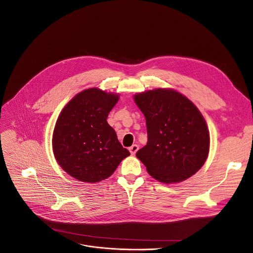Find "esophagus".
<instances>
[{"label": "esophagus", "instance_id": "obj_1", "mask_svg": "<svg viewBox=\"0 0 253 253\" xmlns=\"http://www.w3.org/2000/svg\"><path fill=\"white\" fill-rule=\"evenodd\" d=\"M138 149H139V145L138 144H133L131 147H129V151L131 152L132 155H135L136 152L138 151Z\"/></svg>", "mask_w": 253, "mask_h": 253}]
</instances>
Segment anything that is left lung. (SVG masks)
<instances>
[{"instance_id":"8db88e82","label":"left lung","mask_w":253,"mask_h":253,"mask_svg":"<svg viewBox=\"0 0 253 253\" xmlns=\"http://www.w3.org/2000/svg\"><path fill=\"white\" fill-rule=\"evenodd\" d=\"M146 121L147 143L136 156L148 173L163 183L180 182L202 168L210 150V132L202 113L172 89L134 96Z\"/></svg>"}]
</instances>
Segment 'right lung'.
Listing matches in <instances>:
<instances>
[{"label": "right lung", "mask_w": 253, "mask_h": 253, "mask_svg": "<svg viewBox=\"0 0 253 253\" xmlns=\"http://www.w3.org/2000/svg\"><path fill=\"white\" fill-rule=\"evenodd\" d=\"M119 96L98 88L76 95L62 110L52 137L58 164L83 182H98L111 176L130 155L107 122Z\"/></svg>", "instance_id": "obj_1"}]
</instances>
